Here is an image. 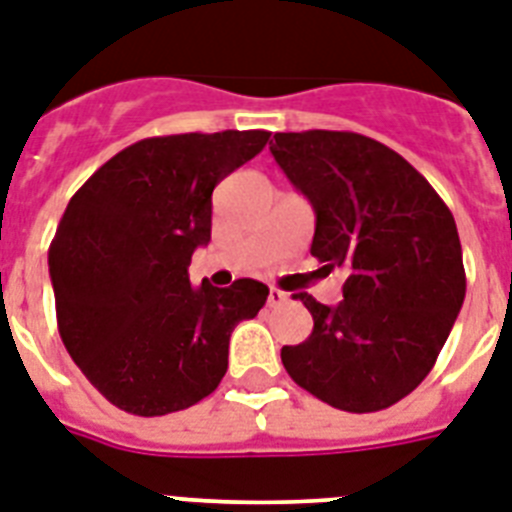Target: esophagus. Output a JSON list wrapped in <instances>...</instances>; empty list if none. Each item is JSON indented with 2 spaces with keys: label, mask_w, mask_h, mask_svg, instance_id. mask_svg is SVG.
Returning a JSON list of instances; mask_svg holds the SVG:
<instances>
[{
  "label": "esophagus",
  "mask_w": 512,
  "mask_h": 512,
  "mask_svg": "<svg viewBox=\"0 0 512 512\" xmlns=\"http://www.w3.org/2000/svg\"><path fill=\"white\" fill-rule=\"evenodd\" d=\"M286 302H289V294L281 292V289H270V292H268V305L270 307H281V305H286Z\"/></svg>",
  "instance_id": "obj_1"
}]
</instances>
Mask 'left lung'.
Listing matches in <instances>:
<instances>
[{
  "instance_id": "obj_1",
  "label": "left lung",
  "mask_w": 512,
  "mask_h": 512,
  "mask_svg": "<svg viewBox=\"0 0 512 512\" xmlns=\"http://www.w3.org/2000/svg\"><path fill=\"white\" fill-rule=\"evenodd\" d=\"M270 155L315 210L313 257L342 268L336 307L297 294L313 334L281 363L305 392L376 413L434 368L465 299L450 207L402 155L352 131L276 134Z\"/></svg>"
}]
</instances>
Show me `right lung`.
<instances>
[{"instance_id": "right-lung-1", "label": "right lung", "mask_w": 512, "mask_h": 512, "mask_svg": "<svg viewBox=\"0 0 512 512\" xmlns=\"http://www.w3.org/2000/svg\"><path fill=\"white\" fill-rule=\"evenodd\" d=\"M268 131L141 139L73 194L49 244L57 328L73 363L126 413L168 415L218 389L228 339L255 318L268 286L228 289L189 263L210 242L213 189L263 152Z\"/></svg>"}]
</instances>
